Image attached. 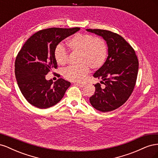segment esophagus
Returning a JSON list of instances; mask_svg holds the SVG:
<instances>
[{
  "label": "esophagus",
  "instance_id": "34e87169",
  "mask_svg": "<svg viewBox=\"0 0 158 158\" xmlns=\"http://www.w3.org/2000/svg\"><path fill=\"white\" fill-rule=\"evenodd\" d=\"M75 84L78 85V86H80V87H82V88L84 87L85 85V83H75Z\"/></svg>",
  "mask_w": 158,
  "mask_h": 158
}]
</instances>
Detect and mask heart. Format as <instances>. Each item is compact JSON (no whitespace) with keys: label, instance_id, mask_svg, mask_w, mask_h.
Here are the masks:
<instances>
[{"label":"heart","instance_id":"b5f03b06","mask_svg":"<svg viewBox=\"0 0 158 158\" xmlns=\"http://www.w3.org/2000/svg\"><path fill=\"white\" fill-rule=\"evenodd\" d=\"M67 45L72 51L78 54L79 64L69 66L63 70L64 77L70 81L82 82L89 68L93 70L101 68L107 59V45L101 37L77 33L68 41ZM54 56L57 64L64 65L68 60V52L63 45H59L55 49Z\"/></svg>","mask_w":158,"mask_h":158}]
</instances>
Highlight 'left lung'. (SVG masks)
Here are the masks:
<instances>
[{
  "label": "left lung",
  "mask_w": 158,
  "mask_h": 158,
  "mask_svg": "<svg viewBox=\"0 0 158 158\" xmlns=\"http://www.w3.org/2000/svg\"><path fill=\"white\" fill-rule=\"evenodd\" d=\"M101 36L106 41L108 56L101 68L94 74L102 79L105 88L95 84L94 94L89 98L91 105L98 111H111L121 107L131 96L135 86L138 60L135 51L124 38L108 30L86 29Z\"/></svg>",
  "instance_id": "8db88e82"
}]
</instances>
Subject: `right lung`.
Listing matches in <instances>:
<instances>
[{"label": "right lung", "mask_w": 158, "mask_h": 158, "mask_svg": "<svg viewBox=\"0 0 158 158\" xmlns=\"http://www.w3.org/2000/svg\"><path fill=\"white\" fill-rule=\"evenodd\" d=\"M80 30V27H51L31 35L19 51L15 61V76L18 87L27 101L40 109L59 103L70 85L59 78L54 83L45 75L57 68L54 52L57 45Z\"/></svg>", "instance_id": "obj_1"}]
</instances>
